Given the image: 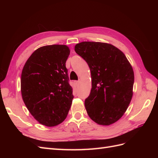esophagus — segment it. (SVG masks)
<instances>
[{"label":"esophagus","mask_w":158,"mask_h":158,"mask_svg":"<svg viewBox=\"0 0 158 158\" xmlns=\"http://www.w3.org/2000/svg\"><path fill=\"white\" fill-rule=\"evenodd\" d=\"M74 84H75V85L76 87H78L79 85H80V82H78V81H76V82H74Z\"/></svg>","instance_id":"esophagus-1"}]
</instances>
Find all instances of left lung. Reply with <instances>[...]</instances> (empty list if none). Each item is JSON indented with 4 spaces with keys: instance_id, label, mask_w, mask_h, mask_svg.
<instances>
[{
    "instance_id": "8db88e82",
    "label": "left lung",
    "mask_w": 158,
    "mask_h": 158,
    "mask_svg": "<svg viewBox=\"0 0 158 158\" xmlns=\"http://www.w3.org/2000/svg\"><path fill=\"white\" fill-rule=\"evenodd\" d=\"M74 50L91 72L92 89L84 103L88 116L98 125H111L123 117L131 102L132 66L120 49L107 43L83 41Z\"/></svg>"
}]
</instances>
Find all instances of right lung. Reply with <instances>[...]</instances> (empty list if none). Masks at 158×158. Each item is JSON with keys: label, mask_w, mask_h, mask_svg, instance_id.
I'll list each match as a JSON object with an SVG mask.
<instances>
[{"label": "right lung", "mask_w": 158, "mask_h": 158, "mask_svg": "<svg viewBox=\"0 0 158 158\" xmlns=\"http://www.w3.org/2000/svg\"><path fill=\"white\" fill-rule=\"evenodd\" d=\"M70 49L65 45L43 46L23 66L21 75L23 101L37 121L46 127L63 123L73 102L66 61Z\"/></svg>", "instance_id": "add662e5"}]
</instances>
